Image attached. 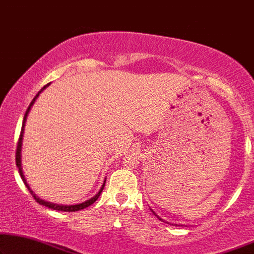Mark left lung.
Segmentation results:
<instances>
[{"label": "left lung", "mask_w": 254, "mask_h": 254, "mask_svg": "<svg viewBox=\"0 0 254 254\" xmlns=\"http://www.w3.org/2000/svg\"><path fill=\"white\" fill-rule=\"evenodd\" d=\"M158 217H159V216H158ZM160 220H161V219H160Z\"/></svg>", "instance_id": "8db88e82"}]
</instances>
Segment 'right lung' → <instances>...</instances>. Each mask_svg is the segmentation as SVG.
<instances>
[{
  "label": "right lung",
  "mask_w": 254,
  "mask_h": 254,
  "mask_svg": "<svg viewBox=\"0 0 254 254\" xmlns=\"http://www.w3.org/2000/svg\"><path fill=\"white\" fill-rule=\"evenodd\" d=\"M48 85H49V84H47V85H46V86L42 87V88H41V91H44L45 88L48 86ZM41 91H40V92H38V94L34 96V99L32 100V102L30 103V106H28V108H27V110H26V113H25V115H24V120H23V126H21V131H20L19 139H18V144H17V149H16V164H17V167H18V170H19L20 177H21V180H23V182H24L25 187H26V188L28 189V191H30V192H31V194L33 195V198H34L35 200H37V202L40 203V205H44V206H46V207H48V208H52V209H54V210H61V212H77V210L84 209V208H86V207L91 206L92 203H94V202L96 201V199L99 198L100 193H101V192H102L103 188H105V184L102 185L101 190H100V191L98 192V194L94 195V197L91 198L90 200H87V201L83 202V203H78V205H71V206L55 205V203H52V202L45 201V200H41L40 198H38L37 195H35V194L33 193V191L31 190L30 187H28V184L26 183V180H25V176H24V174H23V170H21V163H20V148H21V139H23V132H24V126H25V121H26L27 114H28V112H30V109H31L32 105H33L34 101H35V99L38 98L39 94H40V93H41Z\"/></svg>",
  "instance_id": "1"
}]
</instances>
